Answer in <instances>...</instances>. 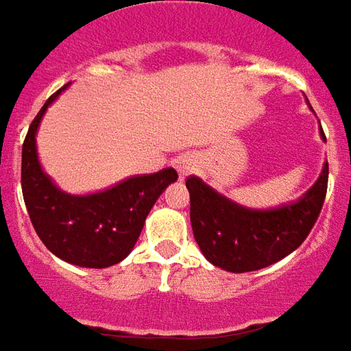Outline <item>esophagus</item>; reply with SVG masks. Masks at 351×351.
I'll return each instance as SVG.
<instances>
[{"label":"esophagus","mask_w":351,"mask_h":351,"mask_svg":"<svg viewBox=\"0 0 351 351\" xmlns=\"http://www.w3.org/2000/svg\"><path fill=\"white\" fill-rule=\"evenodd\" d=\"M176 170L179 172V178H186L196 170V160L191 155H181L176 160Z\"/></svg>","instance_id":"34e87169"}]
</instances>
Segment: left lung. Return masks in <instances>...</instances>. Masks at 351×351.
<instances>
[{
    "label": "left lung",
    "mask_w": 351,
    "mask_h": 351,
    "mask_svg": "<svg viewBox=\"0 0 351 351\" xmlns=\"http://www.w3.org/2000/svg\"><path fill=\"white\" fill-rule=\"evenodd\" d=\"M326 140L324 130L319 132ZM329 166L298 202L271 209L235 204L200 178L186 179L194 239L209 262L230 273L258 271L277 263L305 241L327 193Z\"/></svg>",
    "instance_id": "1"
}]
</instances>
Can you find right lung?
I'll return each mask as SVG.
<instances>
[{"label": "right lung", "mask_w": 351, "mask_h": 351, "mask_svg": "<svg viewBox=\"0 0 351 351\" xmlns=\"http://www.w3.org/2000/svg\"><path fill=\"white\" fill-rule=\"evenodd\" d=\"M63 86L45 102L22 145V194L40 241L63 262L102 269L116 265L134 249L145 217L178 172L134 176L93 194H69L45 173L37 155V130Z\"/></svg>", "instance_id": "obj_1"}]
</instances>
